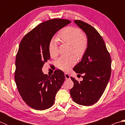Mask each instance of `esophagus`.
<instances>
[{
	"instance_id": "34e87169",
	"label": "esophagus",
	"mask_w": 125,
	"mask_h": 125,
	"mask_svg": "<svg viewBox=\"0 0 125 125\" xmlns=\"http://www.w3.org/2000/svg\"><path fill=\"white\" fill-rule=\"evenodd\" d=\"M64 75H65V78L66 79H69L70 78V75H69L68 73H65Z\"/></svg>"
}]
</instances>
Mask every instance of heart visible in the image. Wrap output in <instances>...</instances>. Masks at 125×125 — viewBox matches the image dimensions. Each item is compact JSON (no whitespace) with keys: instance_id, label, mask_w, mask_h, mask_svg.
Instances as JSON below:
<instances>
[{"instance_id":"1","label":"heart","mask_w":125,"mask_h":125,"mask_svg":"<svg viewBox=\"0 0 125 125\" xmlns=\"http://www.w3.org/2000/svg\"><path fill=\"white\" fill-rule=\"evenodd\" d=\"M57 39L60 41L70 44L71 52L79 57L83 56L89 45L87 37L82 34V31L78 28L68 26L61 30L58 33ZM57 42L55 40L50 41L48 49L50 56L56 58L58 55ZM76 58L75 55L61 57L56 62L58 68L63 71H68L75 64Z\"/></svg>"}]
</instances>
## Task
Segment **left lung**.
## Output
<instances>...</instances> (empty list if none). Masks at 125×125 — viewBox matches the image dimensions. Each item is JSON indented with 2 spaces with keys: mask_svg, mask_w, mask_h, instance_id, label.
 Masks as SVG:
<instances>
[{
  "mask_svg": "<svg viewBox=\"0 0 125 125\" xmlns=\"http://www.w3.org/2000/svg\"><path fill=\"white\" fill-rule=\"evenodd\" d=\"M74 22L85 33L89 45L82 61L73 69L76 73H84L83 80L79 82L71 77L73 86L70 93L76 103L90 106L98 102L107 86L111 73V58L104 41L94 27L79 20Z\"/></svg>",
  "mask_w": 125,
  "mask_h": 125,
  "instance_id": "left-lung-1",
  "label": "left lung"
}]
</instances>
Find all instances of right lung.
Returning <instances> with one entry per match:
<instances>
[{
    "label": "right lung",
    "instance_id": "add662e5",
    "mask_svg": "<svg viewBox=\"0 0 125 125\" xmlns=\"http://www.w3.org/2000/svg\"><path fill=\"white\" fill-rule=\"evenodd\" d=\"M70 22L62 19L42 22L26 34L19 44L15 82L22 99L33 109L44 110L52 107L65 80L62 71L56 70L50 76L44 75L42 68L50 60L48 47L52 36Z\"/></svg>",
    "mask_w": 125,
    "mask_h": 125
}]
</instances>
